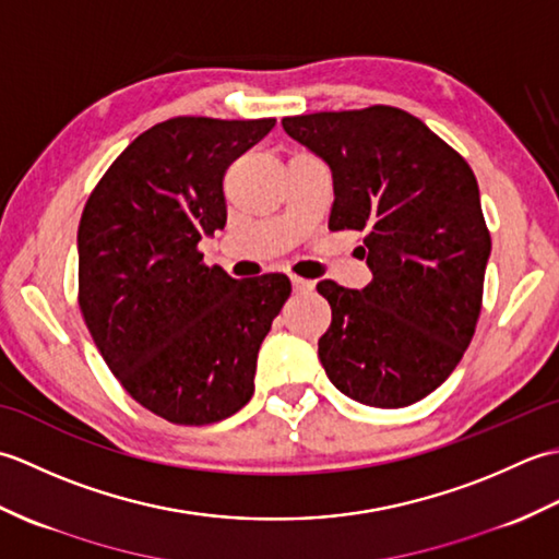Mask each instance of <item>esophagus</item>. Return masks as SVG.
Instances as JSON below:
<instances>
[{
  "label": "esophagus",
  "mask_w": 559,
  "mask_h": 559,
  "mask_svg": "<svg viewBox=\"0 0 559 559\" xmlns=\"http://www.w3.org/2000/svg\"><path fill=\"white\" fill-rule=\"evenodd\" d=\"M290 283H293V290L298 295H305V293H312L314 283L307 281V278H300V276H290Z\"/></svg>",
  "instance_id": "34e87169"
}]
</instances>
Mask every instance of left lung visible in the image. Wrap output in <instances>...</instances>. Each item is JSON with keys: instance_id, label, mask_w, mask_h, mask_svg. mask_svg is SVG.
<instances>
[{"instance_id": "obj_1", "label": "left lung", "mask_w": 559, "mask_h": 559, "mask_svg": "<svg viewBox=\"0 0 559 559\" xmlns=\"http://www.w3.org/2000/svg\"><path fill=\"white\" fill-rule=\"evenodd\" d=\"M334 177L329 230L365 233L362 290L319 281L331 326L319 360L341 394L374 408L425 399L466 353L483 305L490 230L476 175L406 110L283 117Z\"/></svg>"}]
</instances>
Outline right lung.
Masks as SVG:
<instances>
[{"label": "right lung", "mask_w": 559, "mask_h": 559, "mask_svg": "<svg viewBox=\"0 0 559 559\" xmlns=\"http://www.w3.org/2000/svg\"><path fill=\"white\" fill-rule=\"evenodd\" d=\"M276 120L173 117L136 136L79 223V307L127 394L175 425L230 418L290 298L283 273L230 278L199 242L223 230V175Z\"/></svg>", "instance_id": "right-lung-1"}]
</instances>
